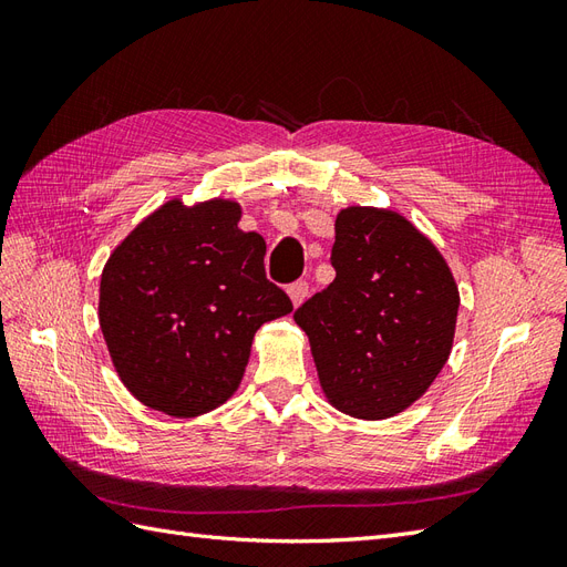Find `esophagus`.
<instances>
[{
	"label": "esophagus",
	"mask_w": 567,
	"mask_h": 567,
	"mask_svg": "<svg viewBox=\"0 0 567 567\" xmlns=\"http://www.w3.org/2000/svg\"><path fill=\"white\" fill-rule=\"evenodd\" d=\"M307 296H310V286H307V281H296L288 286V298L293 302V307H300Z\"/></svg>",
	"instance_id": "esophagus-1"
}]
</instances>
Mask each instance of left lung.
Segmentation results:
<instances>
[{
	"label": "left lung",
	"instance_id": "left-lung-1",
	"mask_svg": "<svg viewBox=\"0 0 567 567\" xmlns=\"http://www.w3.org/2000/svg\"><path fill=\"white\" fill-rule=\"evenodd\" d=\"M336 279L293 315L310 338L331 406L364 421L398 416L447 364L458 286L435 244L385 208L336 217Z\"/></svg>",
	"mask_w": 567,
	"mask_h": 567
}]
</instances>
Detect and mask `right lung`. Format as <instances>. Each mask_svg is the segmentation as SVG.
<instances>
[{"mask_svg": "<svg viewBox=\"0 0 567 567\" xmlns=\"http://www.w3.org/2000/svg\"><path fill=\"white\" fill-rule=\"evenodd\" d=\"M241 205L163 203L101 271L99 323L120 381L148 409L194 419L241 385L255 331L293 312L265 277V238Z\"/></svg>", "mask_w": 567, "mask_h": 567, "instance_id": "right-lung-1", "label": "right lung"}]
</instances>
